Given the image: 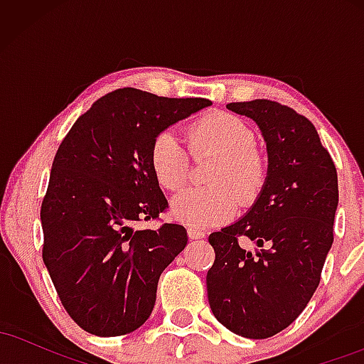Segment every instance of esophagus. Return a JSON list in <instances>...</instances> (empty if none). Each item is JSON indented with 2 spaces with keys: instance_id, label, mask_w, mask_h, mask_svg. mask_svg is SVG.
I'll return each mask as SVG.
<instances>
[{
  "instance_id": "esophagus-1",
  "label": "esophagus",
  "mask_w": 364,
  "mask_h": 364,
  "mask_svg": "<svg viewBox=\"0 0 364 364\" xmlns=\"http://www.w3.org/2000/svg\"><path fill=\"white\" fill-rule=\"evenodd\" d=\"M188 237H190V240H202V237H205V231L190 225V228H188Z\"/></svg>"
}]
</instances>
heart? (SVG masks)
<instances>
[{"instance_id":"1","label":"heart","mask_w":364,"mask_h":364,"mask_svg":"<svg viewBox=\"0 0 364 364\" xmlns=\"http://www.w3.org/2000/svg\"><path fill=\"white\" fill-rule=\"evenodd\" d=\"M191 152L214 154L217 161L208 169L202 188H188L173 198L171 214L193 228L217 225L240 205H252L265 185L267 168L255 149L252 128L237 116L212 112L190 127ZM150 168L166 190H179L190 176V156L173 129H164L150 145Z\"/></svg>"}]
</instances>
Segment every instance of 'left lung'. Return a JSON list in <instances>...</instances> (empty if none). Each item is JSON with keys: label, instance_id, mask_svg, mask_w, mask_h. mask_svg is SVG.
Instances as JSON below:
<instances>
[{"label": "left lung", "instance_id": "obj_1", "mask_svg": "<svg viewBox=\"0 0 364 364\" xmlns=\"http://www.w3.org/2000/svg\"><path fill=\"white\" fill-rule=\"evenodd\" d=\"M228 109L257 123L269 166L250 210L208 236V303L236 336L267 339L289 327L318 287L333 243L337 171L311 121L291 107L255 99Z\"/></svg>", "mask_w": 364, "mask_h": 364}]
</instances>
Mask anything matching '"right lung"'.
Instances as JSON below:
<instances>
[{
	"mask_svg": "<svg viewBox=\"0 0 364 364\" xmlns=\"http://www.w3.org/2000/svg\"><path fill=\"white\" fill-rule=\"evenodd\" d=\"M208 106V99L119 89L92 104L61 141L41 207L43 260L63 306L85 332L124 336L152 313L159 277L188 235L179 224L135 229L168 207L150 145Z\"/></svg>",
	"mask_w": 364,
	"mask_h": 364,
	"instance_id": "1",
	"label": "right lung"
}]
</instances>
